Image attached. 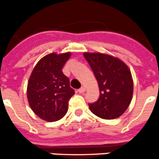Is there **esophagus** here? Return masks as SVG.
<instances>
[{
    "mask_svg": "<svg viewBox=\"0 0 159 159\" xmlns=\"http://www.w3.org/2000/svg\"><path fill=\"white\" fill-rule=\"evenodd\" d=\"M78 92H80V93H84V92H85V88H84V87H82V88H80L78 90Z\"/></svg>",
    "mask_w": 159,
    "mask_h": 159,
    "instance_id": "1",
    "label": "esophagus"
}]
</instances>
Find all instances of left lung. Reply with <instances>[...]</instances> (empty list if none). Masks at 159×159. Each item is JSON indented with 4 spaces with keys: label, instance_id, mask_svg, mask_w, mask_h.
<instances>
[{
    "label": "left lung",
    "instance_id": "8db88e82",
    "mask_svg": "<svg viewBox=\"0 0 159 159\" xmlns=\"http://www.w3.org/2000/svg\"><path fill=\"white\" fill-rule=\"evenodd\" d=\"M97 80L99 97L89 103L91 111L98 117L114 119L122 116L133 95L131 73L123 61L102 53L84 54Z\"/></svg>",
    "mask_w": 159,
    "mask_h": 159
}]
</instances>
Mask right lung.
I'll use <instances>...</instances> for the list:
<instances>
[{
	"label": "right lung",
	"mask_w": 159,
	"mask_h": 159,
	"mask_svg": "<svg viewBox=\"0 0 159 159\" xmlns=\"http://www.w3.org/2000/svg\"><path fill=\"white\" fill-rule=\"evenodd\" d=\"M71 53H51L41 59L28 83L27 96L32 110L43 120L55 122L68 110V101L75 91L62 68Z\"/></svg>",
	"instance_id": "1"
}]
</instances>
